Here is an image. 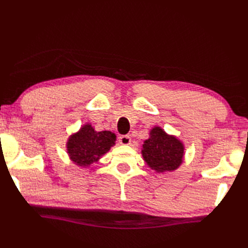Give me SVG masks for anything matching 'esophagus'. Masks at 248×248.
Here are the masks:
<instances>
[{
	"mask_svg": "<svg viewBox=\"0 0 248 248\" xmlns=\"http://www.w3.org/2000/svg\"><path fill=\"white\" fill-rule=\"evenodd\" d=\"M119 143L121 145H129L131 143V138L129 135H120L119 136Z\"/></svg>",
	"mask_w": 248,
	"mask_h": 248,
	"instance_id": "34e87169",
	"label": "esophagus"
}]
</instances>
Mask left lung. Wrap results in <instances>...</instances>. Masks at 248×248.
<instances>
[{
	"label": "left lung",
	"mask_w": 248,
	"mask_h": 248,
	"mask_svg": "<svg viewBox=\"0 0 248 248\" xmlns=\"http://www.w3.org/2000/svg\"><path fill=\"white\" fill-rule=\"evenodd\" d=\"M183 145L173 136L167 135L161 128L151 130L150 139L143 145L144 160L157 172L171 171L182 163Z\"/></svg>",
	"instance_id": "obj_1"
}]
</instances>
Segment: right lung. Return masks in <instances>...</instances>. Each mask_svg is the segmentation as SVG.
<instances>
[{
    "mask_svg": "<svg viewBox=\"0 0 248 248\" xmlns=\"http://www.w3.org/2000/svg\"><path fill=\"white\" fill-rule=\"evenodd\" d=\"M115 140L114 133L108 131L97 132L91 124H85L68 140L67 150L76 164L88 166L107 154Z\"/></svg>",
    "mask_w": 248,
    "mask_h": 248,
    "instance_id": "obj_1",
    "label": "right lung"
}]
</instances>
